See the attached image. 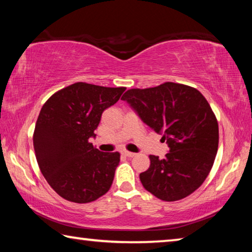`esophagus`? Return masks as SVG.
Wrapping results in <instances>:
<instances>
[{
  "label": "esophagus",
  "instance_id": "esophagus-1",
  "mask_svg": "<svg viewBox=\"0 0 252 252\" xmlns=\"http://www.w3.org/2000/svg\"><path fill=\"white\" fill-rule=\"evenodd\" d=\"M122 153L125 156H126V157H129V158H132V157H134L135 156V153L134 152H130V151H126V150H123L122 151Z\"/></svg>",
  "mask_w": 252,
  "mask_h": 252
}]
</instances>
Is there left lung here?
Segmentation results:
<instances>
[{
    "mask_svg": "<svg viewBox=\"0 0 252 252\" xmlns=\"http://www.w3.org/2000/svg\"><path fill=\"white\" fill-rule=\"evenodd\" d=\"M121 100L169 147L164 159L149 157L150 168L140 173L144 189L163 201H177L197 190L210 172L219 143L218 121L206 97L194 88L165 82L131 89Z\"/></svg>",
    "mask_w": 252,
    "mask_h": 252,
    "instance_id": "1",
    "label": "left lung"
}]
</instances>
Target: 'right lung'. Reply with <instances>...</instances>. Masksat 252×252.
Listing matches in <instances>:
<instances>
[{
	"instance_id": "obj_1",
	"label": "right lung",
	"mask_w": 252,
	"mask_h": 252,
	"mask_svg": "<svg viewBox=\"0 0 252 252\" xmlns=\"http://www.w3.org/2000/svg\"><path fill=\"white\" fill-rule=\"evenodd\" d=\"M125 91L78 82L54 93L42 106L34 151L46 181L65 200L88 203L109 191L120 153L101 152L90 139L95 138L103 111Z\"/></svg>"
}]
</instances>
